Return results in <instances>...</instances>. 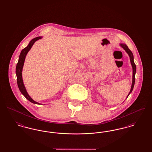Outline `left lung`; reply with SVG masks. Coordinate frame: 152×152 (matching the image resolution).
<instances>
[{
    "instance_id": "obj_1",
    "label": "left lung",
    "mask_w": 152,
    "mask_h": 152,
    "mask_svg": "<svg viewBox=\"0 0 152 152\" xmlns=\"http://www.w3.org/2000/svg\"><path fill=\"white\" fill-rule=\"evenodd\" d=\"M121 45V47H122L124 50L126 52V53L128 54V55L129 56L130 58V63H131V65L132 66V68H133V79H132V86H131V89H130V92L129 93V94L128 95L127 97H128V96L130 94V93L132 92L133 87L134 86V83H135V74L136 72V64H134V58H133V55L132 52V51L128 48V46L125 44H120Z\"/></svg>"
}]
</instances>
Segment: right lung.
I'll return each mask as SVG.
<instances>
[{
	"instance_id": "obj_1",
	"label": "right lung",
	"mask_w": 152,
	"mask_h": 152,
	"mask_svg": "<svg viewBox=\"0 0 152 152\" xmlns=\"http://www.w3.org/2000/svg\"><path fill=\"white\" fill-rule=\"evenodd\" d=\"M42 37L41 36H39V37H36L35 38L32 39L31 40V42H29L28 45L24 48L23 50H22L21 51V53L20 54L19 58V60L18 62L17 63L16 67V77H17V83H18V86L19 87V89L20 91V92L22 94L24 95V96L30 102H31L32 103L34 104H41L37 102L34 101L30 96H29L27 91L26 89L24 87L23 81V79H22V69H23V67L24 65V60H25V58L27 54V53L28 52V51L30 50V49L31 48V47H32L33 44L35 43V42L37 41V40L42 39Z\"/></svg>"
}]
</instances>
